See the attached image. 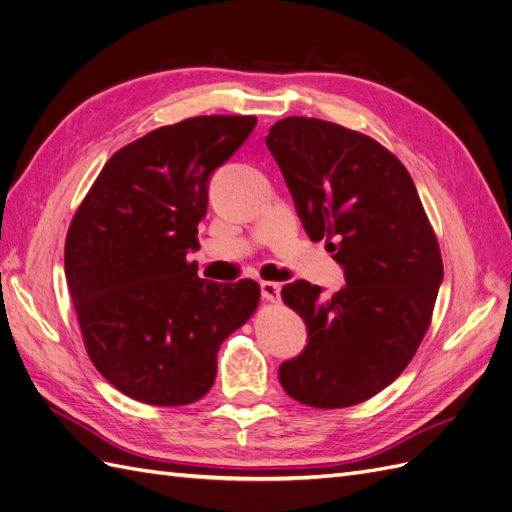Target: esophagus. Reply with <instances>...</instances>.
Masks as SVG:
<instances>
[{"label": "esophagus", "instance_id": "obj_1", "mask_svg": "<svg viewBox=\"0 0 512 512\" xmlns=\"http://www.w3.org/2000/svg\"><path fill=\"white\" fill-rule=\"evenodd\" d=\"M260 292H262V299H265V301L277 303V301H280L282 286L275 284V282H262V284H260Z\"/></svg>", "mask_w": 512, "mask_h": 512}]
</instances>
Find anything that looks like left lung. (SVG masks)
I'll return each mask as SVG.
<instances>
[{"label": "left lung", "instance_id": "left-lung-1", "mask_svg": "<svg viewBox=\"0 0 512 512\" xmlns=\"http://www.w3.org/2000/svg\"><path fill=\"white\" fill-rule=\"evenodd\" d=\"M267 147L309 239H327L346 277L331 299L305 280L282 288L307 346L280 365V382L305 406H356L408 367L429 329L444 277L436 232L406 166L374 138L286 117Z\"/></svg>", "mask_w": 512, "mask_h": 512}]
</instances>
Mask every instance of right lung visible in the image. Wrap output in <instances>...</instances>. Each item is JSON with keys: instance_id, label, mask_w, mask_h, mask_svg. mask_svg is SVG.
Segmentation results:
<instances>
[{"instance_id": "1", "label": "right lung", "mask_w": 512, "mask_h": 512, "mask_svg": "<svg viewBox=\"0 0 512 512\" xmlns=\"http://www.w3.org/2000/svg\"><path fill=\"white\" fill-rule=\"evenodd\" d=\"M254 115L183 119L121 147L104 164L66 237V280L91 363L149 406L207 395L224 339L260 301L254 280H200L209 177L252 134Z\"/></svg>"}]
</instances>
